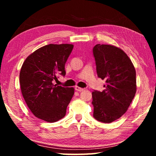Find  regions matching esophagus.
Here are the masks:
<instances>
[{"label":"esophagus","instance_id":"esophagus-1","mask_svg":"<svg viewBox=\"0 0 156 156\" xmlns=\"http://www.w3.org/2000/svg\"><path fill=\"white\" fill-rule=\"evenodd\" d=\"M75 89H76V91H82L84 90L83 88H81V87H78V86L76 87Z\"/></svg>","mask_w":156,"mask_h":156}]
</instances>
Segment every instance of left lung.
<instances>
[{"label":"left lung","instance_id":"left-lung-1","mask_svg":"<svg viewBox=\"0 0 156 156\" xmlns=\"http://www.w3.org/2000/svg\"><path fill=\"white\" fill-rule=\"evenodd\" d=\"M98 76L106 80L105 90L92 92L94 117L104 123L120 118L130 106L136 92V73L122 49L109 44L94 47Z\"/></svg>","mask_w":156,"mask_h":156}]
</instances>
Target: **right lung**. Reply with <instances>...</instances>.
I'll return each mask as SVG.
<instances>
[{
  "label": "right lung",
  "instance_id": "right-lung-1",
  "mask_svg": "<svg viewBox=\"0 0 156 156\" xmlns=\"http://www.w3.org/2000/svg\"><path fill=\"white\" fill-rule=\"evenodd\" d=\"M72 44H49L36 50L23 62L20 72L21 93L36 118L54 122L65 117L74 94L73 87L54 84L56 74L65 75V65Z\"/></svg>",
  "mask_w": 156,
  "mask_h": 156
}]
</instances>
